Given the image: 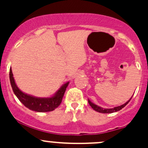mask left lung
<instances>
[{
  "instance_id": "obj_1",
  "label": "left lung",
  "mask_w": 148,
  "mask_h": 148,
  "mask_svg": "<svg viewBox=\"0 0 148 148\" xmlns=\"http://www.w3.org/2000/svg\"><path fill=\"white\" fill-rule=\"evenodd\" d=\"M131 98V99H132ZM131 99L129 100L128 101H127L126 103H124V104L121 105V106H117V107H115V108H101V107L98 106L97 105H95L93 103H92L90 100H88V103H89V104L90 105V106L92 108H93V109L95 110V111L99 112V113H114V112H116V111H120V110H121L122 108H124L126 105L130 102V101L131 100Z\"/></svg>"
}]
</instances>
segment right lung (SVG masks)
Here are the masks:
<instances>
[{
    "mask_svg": "<svg viewBox=\"0 0 148 148\" xmlns=\"http://www.w3.org/2000/svg\"><path fill=\"white\" fill-rule=\"evenodd\" d=\"M10 84L12 88L13 92L15 95L17 97L19 101L23 105L32 111L37 112H49L55 110L57 107L59 106L62 102V97H63L66 88L68 86L69 82L65 84L57 92L56 94L51 98H37L35 97L28 95L25 94L18 89L14 82V77H13L12 69H10Z\"/></svg>",
    "mask_w": 148,
    "mask_h": 148,
    "instance_id": "obj_1",
    "label": "right lung"
}]
</instances>
